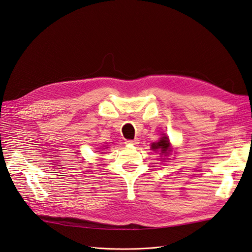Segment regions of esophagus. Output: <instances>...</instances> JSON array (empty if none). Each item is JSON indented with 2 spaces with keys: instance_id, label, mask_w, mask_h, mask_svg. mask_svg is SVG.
Segmentation results:
<instances>
[{
  "instance_id": "esophagus-1",
  "label": "esophagus",
  "mask_w": 252,
  "mask_h": 252,
  "mask_svg": "<svg viewBox=\"0 0 252 252\" xmlns=\"http://www.w3.org/2000/svg\"><path fill=\"white\" fill-rule=\"evenodd\" d=\"M126 144H129V145H136L137 144V140L135 138V140H128L126 141Z\"/></svg>"
}]
</instances>
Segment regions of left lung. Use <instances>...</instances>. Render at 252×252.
I'll list each match as a JSON object with an SVG mask.
<instances>
[{"label": "left lung", "instance_id": "obj_1", "mask_svg": "<svg viewBox=\"0 0 252 252\" xmlns=\"http://www.w3.org/2000/svg\"><path fill=\"white\" fill-rule=\"evenodd\" d=\"M170 142L168 140L167 136L162 137L161 140L158 142V143H155V144H152V149L153 150H159L161 155H168L169 152H170Z\"/></svg>", "mask_w": 252, "mask_h": 252}]
</instances>
